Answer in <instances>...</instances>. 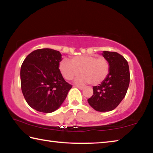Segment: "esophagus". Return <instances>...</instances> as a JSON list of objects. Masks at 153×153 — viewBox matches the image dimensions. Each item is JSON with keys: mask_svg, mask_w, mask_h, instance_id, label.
I'll return each instance as SVG.
<instances>
[{"mask_svg": "<svg viewBox=\"0 0 153 153\" xmlns=\"http://www.w3.org/2000/svg\"><path fill=\"white\" fill-rule=\"evenodd\" d=\"M75 87L79 89V90H83V89L84 88V87H83V86H76Z\"/></svg>", "mask_w": 153, "mask_h": 153, "instance_id": "esophagus-1", "label": "esophagus"}]
</instances>
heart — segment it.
<instances>
[{
	"instance_id": "obj_1",
	"label": "heart",
	"mask_w": 153,
	"mask_h": 153,
	"mask_svg": "<svg viewBox=\"0 0 153 153\" xmlns=\"http://www.w3.org/2000/svg\"><path fill=\"white\" fill-rule=\"evenodd\" d=\"M59 70L65 79L71 80L79 74L76 79L77 84L88 82L92 85L100 84L109 71V65L104 58L95 55L76 56L69 61L63 59L59 63Z\"/></svg>"
}]
</instances>
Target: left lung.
Masks as SVG:
<instances>
[{"label":"left lung","mask_w":153,"mask_h":153,"mask_svg":"<svg viewBox=\"0 0 153 153\" xmlns=\"http://www.w3.org/2000/svg\"><path fill=\"white\" fill-rule=\"evenodd\" d=\"M102 54L109 65V71L101 84L93 86V95L88 102L94 110L107 112L117 107L125 97L130 75L128 61L122 55L109 51Z\"/></svg>","instance_id":"obj_1"}]
</instances>
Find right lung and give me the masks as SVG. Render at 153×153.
<instances>
[{"mask_svg":"<svg viewBox=\"0 0 153 153\" xmlns=\"http://www.w3.org/2000/svg\"><path fill=\"white\" fill-rule=\"evenodd\" d=\"M61 56L53 49H38L26 56L21 67L23 94L27 104L39 112L58 109L72 88L59 70Z\"/></svg>","mask_w":153,"mask_h":153,"instance_id":"obj_1","label":"right lung"}]
</instances>
